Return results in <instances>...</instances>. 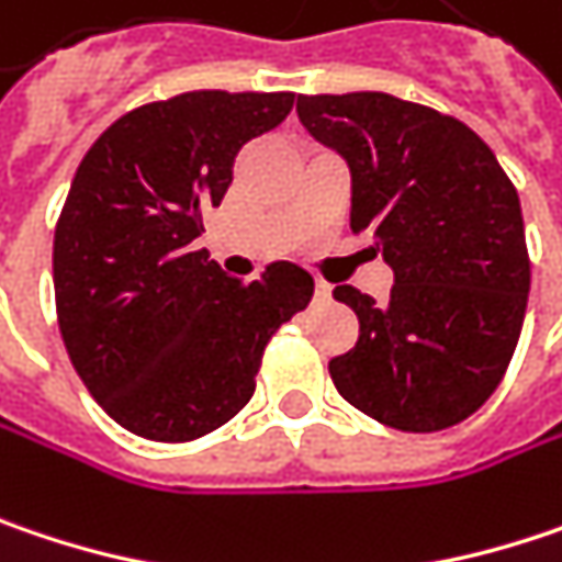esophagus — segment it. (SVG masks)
<instances>
[{"label":"esophagus","mask_w":562,"mask_h":562,"mask_svg":"<svg viewBox=\"0 0 562 562\" xmlns=\"http://www.w3.org/2000/svg\"><path fill=\"white\" fill-rule=\"evenodd\" d=\"M313 297H316V301H329V297H333V288H329L326 281H316V284H313Z\"/></svg>","instance_id":"34e87169"}]
</instances>
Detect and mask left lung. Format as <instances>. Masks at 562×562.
<instances>
[{
    "instance_id": "left-lung-1",
    "label": "left lung",
    "mask_w": 562,
    "mask_h": 562,
    "mask_svg": "<svg viewBox=\"0 0 562 562\" xmlns=\"http://www.w3.org/2000/svg\"><path fill=\"white\" fill-rule=\"evenodd\" d=\"M301 124L351 169V233H374L393 268L386 301L333 297L358 341L329 361L341 396L400 431L473 416L521 336L531 259L512 179L463 121L383 92L301 95Z\"/></svg>"
}]
</instances>
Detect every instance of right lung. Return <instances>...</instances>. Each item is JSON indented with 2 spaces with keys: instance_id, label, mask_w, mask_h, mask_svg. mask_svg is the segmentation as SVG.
Returning <instances> with one entry per match:
<instances>
[{
  "instance_id": "add662e5",
  "label": "right lung",
  "mask_w": 562,
  "mask_h": 562,
  "mask_svg": "<svg viewBox=\"0 0 562 562\" xmlns=\"http://www.w3.org/2000/svg\"><path fill=\"white\" fill-rule=\"evenodd\" d=\"M294 92L201 89L117 117L82 156L54 233L57 323L101 409L149 441H194L256 393L271 336L313 297L301 265L223 274L194 239L236 153Z\"/></svg>"
}]
</instances>
